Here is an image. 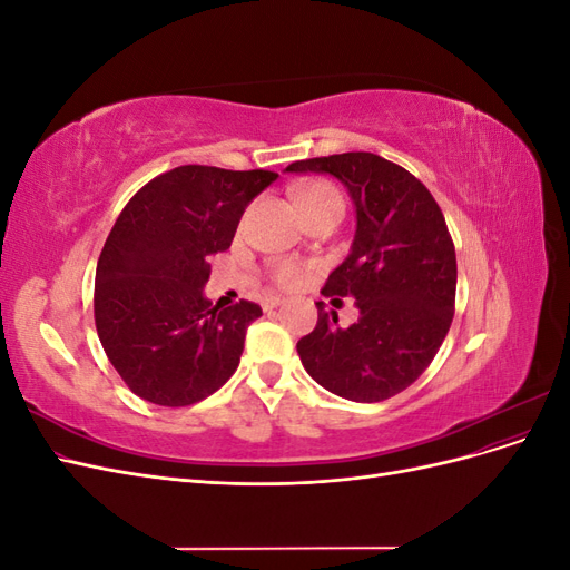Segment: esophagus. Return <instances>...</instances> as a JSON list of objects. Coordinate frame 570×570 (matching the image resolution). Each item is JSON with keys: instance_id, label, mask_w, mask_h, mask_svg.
<instances>
[{"instance_id": "34e87169", "label": "esophagus", "mask_w": 570, "mask_h": 570, "mask_svg": "<svg viewBox=\"0 0 570 570\" xmlns=\"http://www.w3.org/2000/svg\"><path fill=\"white\" fill-rule=\"evenodd\" d=\"M281 304H285V297H264L262 299L264 312H273V308H278Z\"/></svg>"}]
</instances>
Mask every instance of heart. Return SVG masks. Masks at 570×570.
I'll use <instances>...</instances> for the list:
<instances>
[{"label": "heart", "instance_id": "heart-1", "mask_svg": "<svg viewBox=\"0 0 570 570\" xmlns=\"http://www.w3.org/2000/svg\"><path fill=\"white\" fill-rule=\"evenodd\" d=\"M295 199L304 218L327 209H344V202H342V195L337 193V187L325 180H314L297 187ZM273 278L281 287H295L304 278V268L295 262H283L275 266Z\"/></svg>", "mask_w": 570, "mask_h": 570}]
</instances>
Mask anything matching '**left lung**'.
I'll list each match as a JSON object with an SVG mask.
<instances>
[{
	"label": "left lung",
	"mask_w": 570,
	"mask_h": 570,
	"mask_svg": "<svg viewBox=\"0 0 570 570\" xmlns=\"http://www.w3.org/2000/svg\"><path fill=\"white\" fill-rule=\"evenodd\" d=\"M289 174H331L354 202L350 256L327 275L325 297H354L358 321L337 325L323 312L297 342L306 373L352 402H383L406 390L450 333L456 252L428 187L406 168L371 151L289 164ZM340 302V299H333Z\"/></svg>",
	"instance_id": "left-lung-1"
}]
</instances>
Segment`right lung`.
Listing matches in <instances>:
<instances>
[{"label": "right lung", "instance_id": "obj_1", "mask_svg": "<svg viewBox=\"0 0 570 570\" xmlns=\"http://www.w3.org/2000/svg\"><path fill=\"white\" fill-rule=\"evenodd\" d=\"M273 170L178 166L149 180L116 218L95 275V325L124 383L159 406H189L226 385L262 306L204 297L247 204Z\"/></svg>", "mask_w": 570, "mask_h": 570}]
</instances>
